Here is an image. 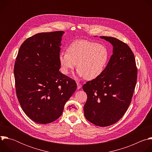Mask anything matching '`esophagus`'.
Listing matches in <instances>:
<instances>
[{
	"instance_id": "34e87169",
	"label": "esophagus",
	"mask_w": 152,
	"mask_h": 152,
	"mask_svg": "<svg viewBox=\"0 0 152 152\" xmlns=\"http://www.w3.org/2000/svg\"><path fill=\"white\" fill-rule=\"evenodd\" d=\"M76 83H77V88L78 90H79L80 88H81V87H82V84H81L80 83L78 82H77Z\"/></svg>"
}]
</instances>
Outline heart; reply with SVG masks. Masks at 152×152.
<instances>
[{
	"instance_id": "heart-1",
	"label": "heart",
	"mask_w": 152,
	"mask_h": 152,
	"mask_svg": "<svg viewBox=\"0 0 152 152\" xmlns=\"http://www.w3.org/2000/svg\"><path fill=\"white\" fill-rule=\"evenodd\" d=\"M61 70L67 75L76 66L79 76L91 80L103 72L109 59V51L103 45L87 40H76L61 52L58 57Z\"/></svg>"
}]
</instances>
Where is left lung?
<instances>
[{
  "mask_svg": "<svg viewBox=\"0 0 152 152\" xmlns=\"http://www.w3.org/2000/svg\"><path fill=\"white\" fill-rule=\"evenodd\" d=\"M113 46V54L102 74L83 85L87 94L84 115L93 124L105 127L117 123L131 104L137 79L134 55L124 42L102 36Z\"/></svg>",
  "mask_w": 152,
  "mask_h": 152,
  "instance_id": "1",
  "label": "left lung"
}]
</instances>
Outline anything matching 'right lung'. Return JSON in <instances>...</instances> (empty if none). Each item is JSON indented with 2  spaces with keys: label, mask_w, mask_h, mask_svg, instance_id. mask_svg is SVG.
Segmentation results:
<instances>
[{
  "label": "right lung",
  "mask_w": 152,
  "mask_h": 152,
  "mask_svg": "<svg viewBox=\"0 0 152 152\" xmlns=\"http://www.w3.org/2000/svg\"><path fill=\"white\" fill-rule=\"evenodd\" d=\"M64 33L42 32L28 38L16 58L14 73L17 99L24 113L37 123L58 119L77 88L74 80L59 72Z\"/></svg>",
  "instance_id": "obj_1"
}]
</instances>
